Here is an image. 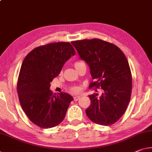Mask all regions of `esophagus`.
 Returning a JSON list of instances; mask_svg holds the SVG:
<instances>
[{
    "mask_svg": "<svg viewBox=\"0 0 152 152\" xmlns=\"http://www.w3.org/2000/svg\"><path fill=\"white\" fill-rule=\"evenodd\" d=\"M80 98V96H74V101H78Z\"/></svg>",
    "mask_w": 152,
    "mask_h": 152,
    "instance_id": "34e87169",
    "label": "esophagus"
}]
</instances>
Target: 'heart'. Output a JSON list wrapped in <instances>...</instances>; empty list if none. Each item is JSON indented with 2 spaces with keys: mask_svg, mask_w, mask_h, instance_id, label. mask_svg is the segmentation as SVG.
Instances as JSON below:
<instances>
[{
  "mask_svg": "<svg viewBox=\"0 0 152 152\" xmlns=\"http://www.w3.org/2000/svg\"><path fill=\"white\" fill-rule=\"evenodd\" d=\"M83 64H84L83 61H77L74 62V66H75V67L76 68V67H78L79 66H80V65ZM79 91H80V88H79V87H78V86H73V87L71 88V91L74 93L79 92Z\"/></svg>",
  "mask_w": 152,
  "mask_h": 152,
  "instance_id": "heart-1",
  "label": "heart"
}]
</instances>
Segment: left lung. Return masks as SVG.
Here are the masks:
<instances>
[{
	"mask_svg": "<svg viewBox=\"0 0 152 152\" xmlns=\"http://www.w3.org/2000/svg\"><path fill=\"white\" fill-rule=\"evenodd\" d=\"M71 43L88 64L95 80L89 87L100 86L103 90L101 96L88 95L91 104L86 115L97 124H114L124 114L131 99L132 76L128 60L117 46L104 40L94 38Z\"/></svg>",
	"mask_w": 152,
	"mask_h": 152,
	"instance_id": "8db88e82",
	"label": "left lung"
}]
</instances>
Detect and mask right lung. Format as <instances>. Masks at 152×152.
<instances>
[{
  "label": "right lung",
  "mask_w": 152,
  "mask_h": 152,
  "mask_svg": "<svg viewBox=\"0 0 152 152\" xmlns=\"http://www.w3.org/2000/svg\"><path fill=\"white\" fill-rule=\"evenodd\" d=\"M75 54L70 43H50L33 49L21 64L18 81L19 100L28 118L40 128H52L61 123L74 100L69 94H53L49 88L53 79Z\"/></svg>",
  "instance_id": "right-lung-1"
}]
</instances>
